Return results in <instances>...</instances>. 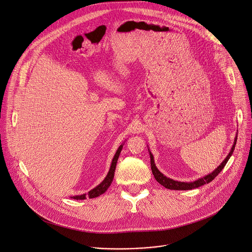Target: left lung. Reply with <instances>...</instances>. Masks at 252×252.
<instances>
[{
	"label": "left lung",
	"instance_id": "left-lung-1",
	"mask_svg": "<svg viewBox=\"0 0 252 252\" xmlns=\"http://www.w3.org/2000/svg\"><path fill=\"white\" fill-rule=\"evenodd\" d=\"M236 139H237V136H236L235 139H234V143H233V145H232V148H231V150H230V152L228 153L227 157L223 160V162H222L213 173H211V174H209V175H207V176H205V177H203V178H200V179H197V180L194 181V182H189H189H188V183H186V182H179V181H175V180H172V179L167 178L166 176H164V175L158 170V168L156 167L155 162H154V157H153V155L151 154V152L149 151V152H150V159H151V169H152V173H153L155 179L157 180V182H158L159 184H161L163 187H165V188H167V189H169L188 190V189H196V188H198V187H200V186H204L205 184H209V183H211V182L221 172V170H222V169L224 168V166L226 165L227 161L229 160L230 156L232 155L233 151H234L235 144H236ZM148 150H149V149H148Z\"/></svg>",
	"mask_w": 252,
	"mask_h": 252
}]
</instances>
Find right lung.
I'll return each instance as SVG.
<instances>
[{"label": "right lung", "instance_id": "1", "mask_svg": "<svg viewBox=\"0 0 252 252\" xmlns=\"http://www.w3.org/2000/svg\"><path fill=\"white\" fill-rule=\"evenodd\" d=\"M123 148V145H120L119 148L117 149V152L116 154L114 155V158L112 160V163H111V166H110V169H109V172L107 174V176L105 177V179L103 180L102 183H100L97 187H95L93 189L89 190L87 195L86 193H83V194H80V195H74V196H71L72 198L74 199H85L86 196H88L89 198H93V197H96V196H99L100 194L104 193L107 189L110 187L112 181H113V178H114V173H115V169H116V164H117V161H118V158H119V155L121 153V150Z\"/></svg>", "mask_w": 252, "mask_h": 252}]
</instances>
